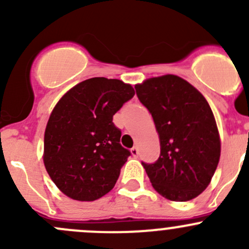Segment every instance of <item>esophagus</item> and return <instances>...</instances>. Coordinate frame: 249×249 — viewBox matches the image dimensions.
Instances as JSON below:
<instances>
[{
  "instance_id": "34e87169",
  "label": "esophagus",
  "mask_w": 249,
  "mask_h": 249,
  "mask_svg": "<svg viewBox=\"0 0 249 249\" xmlns=\"http://www.w3.org/2000/svg\"><path fill=\"white\" fill-rule=\"evenodd\" d=\"M131 154L134 155V157H137V155H139V148H137L136 145L131 148Z\"/></svg>"
}]
</instances>
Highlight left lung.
Here are the masks:
<instances>
[{"label": "left lung", "mask_w": 249, "mask_h": 249, "mask_svg": "<svg viewBox=\"0 0 249 249\" xmlns=\"http://www.w3.org/2000/svg\"><path fill=\"white\" fill-rule=\"evenodd\" d=\"M152 114L160 157L142 162L154 189L172 201H189L207 188L220 157L214 115L199 90L178 76L149 78L135 87Z\"/></svg>", "instance_id": "left-lung-1"}]
</instances>
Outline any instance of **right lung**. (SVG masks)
Instances as JSON below:
<instances>
[{
  "mask_svg": "<svg viewBox=\"0 0 249 249\" xmlns=\"http://www.w3.org/2000/svg\"><path fill=\"white\" fill-rule=\"evenodd\" d=\"M135 95L119 79L95 77L60 99L44 132V166L57 188L78 201H94L113 189L130 150L113 115Z\"/></svg>",
  "mask_w": 249,
  "mask_h": 249,
  "instance_id": "1",
  "label": "right lung"
}]
</instances>
